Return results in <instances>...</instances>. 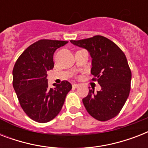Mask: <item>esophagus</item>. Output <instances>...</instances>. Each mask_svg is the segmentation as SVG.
Listing matches in <instances>:
<instances>
[{"instance_id": "obj_1", "label": "esophagus", "mask_w": 148, "mask_h": 148, "mask_svg": "<svg viewBox=\"0 0 148 148\" xmlns=\"http://www.w3.org/2000/svg\"><path fill=\"white\" fill-rule=\"evenodd\" d=\"M79 86H80V84H73L72 87H73L74 88H78Z\"/></svg>"}]
</instances>
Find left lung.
Returning <instances> with one entry per match:
<instances>
[{
  "label": "left lung",
  "mask_w": 148,
  "mask_h": 148,
  "mask_svg": "<svg viewBox=\"0 0 148 148\" xmlns=\"http://www.w3.org/2000/svg\"><path fill=\"white\" fill-rule=\"evenodd\" d=\"M71 44L89 52L91 60L90 73L101 86V90H89L82 99L90 116L106 121L117 116L124 105L131 90V72L126 56L114 43L103 36L80 40Z\"/></svg>",
  "instance_id": "obj_1"
}]
</instances>
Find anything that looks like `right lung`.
<instances>
[{
  "mask_svg": "<svg viewBox=\"0 0 148 148\" xmlns=\"http://www.w3.org/2000/svg\"><path fill=\"white\" fill-rule=\"evenodd\" d=\"M67 41L40 40L21 53L13 69V87L22 109L39 123L53 120L61 110L71 84L64 81L49 88L47 71L53 67L55 51Z\"/></svg>",
  "mask_w": 148,
  "mask_h": 148,
  "instance_id": "right-lung-1",
  "label": "right lung"
}]
</instances>
